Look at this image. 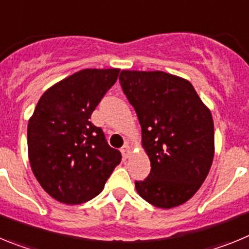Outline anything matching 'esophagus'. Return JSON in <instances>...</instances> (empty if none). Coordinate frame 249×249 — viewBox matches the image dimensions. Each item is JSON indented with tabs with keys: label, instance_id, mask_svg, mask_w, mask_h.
<instances>
[{
	"label": "esophagus",
	"instance_id": "1",
	"mask_svg": "<svg viewBox=\"0 0 249 249\" xmlns=\"http://www.w3.org/2000/svg\"><path fill=\"white\" fill-rule=\"evenodd\" d=\"M121 152H122L123 157L128 158L129 155H131V152H132V147L129 146L128 143H124V146H123L122 148H121Z\"/></svg>",
	"mask_w": 249,
	"mask_h": 249
}]
</instances>
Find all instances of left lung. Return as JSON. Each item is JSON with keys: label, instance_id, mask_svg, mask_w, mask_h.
Segmentation results:
<instances>
[{"label": "left lung", "instance_id": "8db88e82", "mask_svg": "<svg viewBox=\"0 0 249 249\" xmlns=\"http://www.w3.org/2000/svg\"><path fill=\"white\" fill-rule=\"evenodd\" d=\"M120 81L133 106L151 173L138 195L158 208L186 203L208 176L214 156L210 108L190 81L162 71L122 70Z\"/></svg>", "mask_w": 249, "mask_h": 249}]
</instances>
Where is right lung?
I'll return each mask as SVG.
<instances>
[{
  "label": "right lung",
  "instance_id": "add662e5",
  "mask_svg": "<svg viewBox=\"0 0 249 249\" xmlns=\"http://www.w3.org/2000/svg\"><path fill=\"white\" fill-rule=\"evenodd\" d=\"M118 73V68H86L66 77L41 96L28 121L32 172L61 203L72 206L94 198L122 160L102 129L89 121Z\"/></svg>",
  "mask_w": 249,
  "mask_h": 249
}]
</instances>
